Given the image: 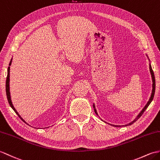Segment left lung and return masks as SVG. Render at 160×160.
I'll list each match as a JSON object with an SVG mask.
<instances>
[{
    "label": "left lung",
    "mask_w": 160,
    "mask_h": 160,
    "mask_svg": "<svg viewBox=\"0 0 160 160\" xmlns=\"http://www.w3.org/2000/svg\"><path fill=\"white\" fill-rule=\"evenodd\" d=\"M149 69H150V72H151V74L152 80H153V89H152V93H151V98H150L149 100H148V102H147V105H146L145 106H144V108L142 110V111H141V112H140V114L138 115V116H137V117L135 118V119L133 120L132 122H131L130 123H129V124H128V125H125V126H127V125H131L133 123V122H135L137 120H138V118H139L141 116H142L144 111H145L146 109L148 108V106H149L151 102H152V100H153V98H154V94H155V79L154 73H153V69H152V68H151V65H149ZM93 108H94V110H95V112L96 114H97V115H98V112H97V111H96V110H95V105H94V104H93ZM113 125V126H114V127H121V126H120V125Z\"/></svg>",
    "instance_id": "1"
}]
</instances>
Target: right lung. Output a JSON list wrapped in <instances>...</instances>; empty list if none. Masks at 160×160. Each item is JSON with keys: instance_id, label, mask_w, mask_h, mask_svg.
I'll use <instances>...</instances> for the list:
<instances>
[{"instance_id": "add662e5", "label": "right lung", "mask_w": 160, "mask_h": 160, "mask_svg": "<svg viewBox=\"0 0 160 160\" xmlns=\"http://www.w3.org/2000/svg\"><path fill=\"white\" fill-rule=\"evenodd\" d=\"M11 63H12V60H11V61H10L9 65H11ZM9 72H10V67H8V69H7V80H6V93H7V100H8V102L9 103L10 106L12 108V109L15 111V112H16L18 115V117H19L22 121H23L24 122H26L23 118L20 117V115L18 114V112H17L16 110L15 109V108L13 107V106L12 104V99H11V96H10V91H9ZM26 123H27V122H26ZM27 124H28V123H27Z\"/></svg>"}]
</instances>
